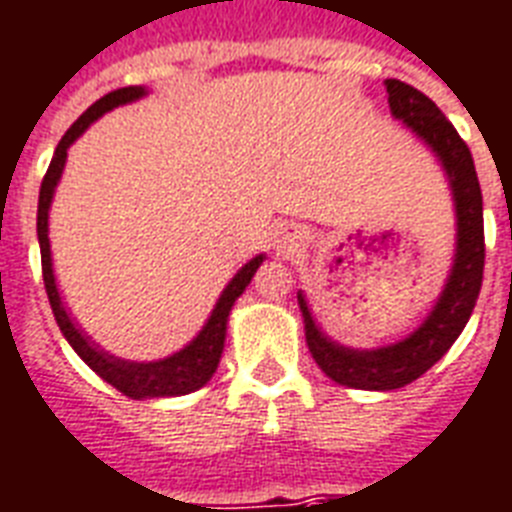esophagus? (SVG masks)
<instances>
[{
  "label": "esophagus",
  "mask_w": 512,
  "mask_h": 512,
  "mask_svg": "<svg viewBox=\"0 0 512 512\" xmlns=\"http://www.w3.org/2000/svg\"><path fill=\"white\" fill-rule=\"evenodd\" d=\"M290 241H292V239H284V244H290Z\"/></svg>",
  "instance_id": "34e87169"
}]
</instances>
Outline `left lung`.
Here are the masks:
<instances>
[{"mask_svg": "<svg viewBox=\"0 0 512 512\" xmlns=\"http://www.w3.org/2000/svg\"><path fill=\"white\" fill-rule=\"evenodd\" d=\"M384 85L389 93L392 117L403 120V126L435 152V158L446 171L456 209V249L443 292L424 322L411 335H405L403 341L386 343L378 349H351L333 341L317 325L306 295L298 292L308 351L322 373L333 378L335 384L368 389V392H389L411 384L454 346L481 292L483 257H486L483 195L470 147L456 134V128L448 123L438 104L416 91L413 85L400 80H384Z\"/></svg>", "mask_w": 512, "mask_h": 512, "instance_id": "8db88e82", "label": "left lung"}]
</instances>
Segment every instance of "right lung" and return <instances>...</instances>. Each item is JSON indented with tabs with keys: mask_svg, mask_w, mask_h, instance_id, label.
I'll use <instances>...</instances> for the list:
<instances>
[{
	"mask_svg": "<svg viewBox=\"0 0 512 512\" xmlns=\"http://www.w3.org/2000/svg\"><path fill=\"white\" fill-rule=\"evenodd\" d=\"M147 96V88L142 85H128V88H117V91L101 96L96 104L85 109L83 115L77 117L72 128L66 131L64 139L58 142L56 152H53V161L48 166V174L42 179L39 187V206H37V239H39V252H42V279H45V290H48L50 308H53V317H56L61 333L69 341L80 360L99 373L107 384H112L117 392H123L126 397L134 400H152V397H179L190 395L214 376V370L220 365L222 349H225V333H228V317L233 303L241 298V292L247 290L252 276L257 268L263 265L265 255H255L247 265H241L239 273L228 282V287L222 290V295L214 303L212 314L204 322V327L198 330L193 341L182 346L179 351L163 357V360L152 362H134V360H120L115 354H109L107 349H101L99 343L91 341V335L83 333V327L74 322V317L66 311L61 292H58L56 273H53V255H50V239H48V220H50V204H53V195L61 182L66 166V150L72 147L80 136L96 123L104 112L131 101H139Z\"/></svg>",
	"mask_w": 512,
	"mask_h": 512,
	"instance_id": "right-lung-1",
	"label": "right lung"
}]
</instances>
